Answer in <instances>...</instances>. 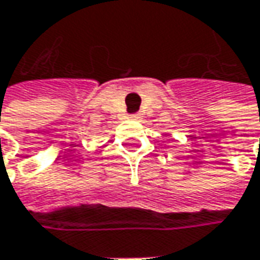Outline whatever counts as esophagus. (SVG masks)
I'll return each instance as SVG.
<instances>
[{
    "label": "esophagus",
    "instance_id": "1",
    "mask_svg": "<svg viewBox=\"0 0 260 260\" xmlns=\"http://www.w3.org/2000/svg\"><path fill=\"white\" fill-rule=\"evenodd\" d=\"M140 117H142V114H140V113H136V114H132V118H133V120H139Z\"/></svg>",
    "mask_w": 260,
    "mask_h": 260
}]
</instances>
